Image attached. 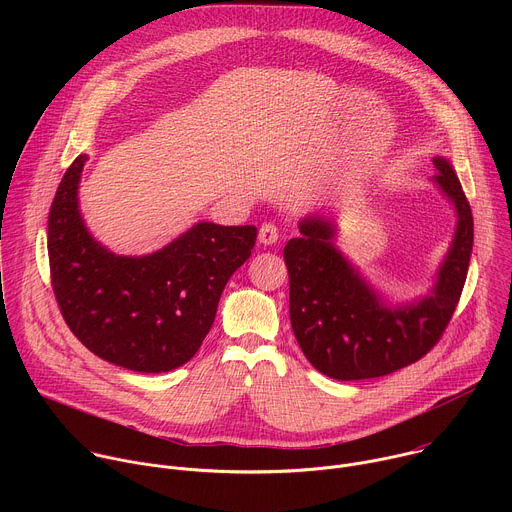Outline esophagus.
I'll return each mask as SVG.
<instances>
[{
	"mask_svg": "<svg viewBox=\"0 0 512 512\" xmlns=\"http://www.w3.org/2000/svg\"><path fill=\"white\" fill-rule=\"evenodd\" d=\"M277 239H279V229H277L273 223L261 225V229H259V241H261L263 245H273V243H277Z\"/></svg>",
	"mask_w": 512,
	"mask_h": 512,
	"instance_id": "1",
	"label": "esophagus"
}]
</instances>
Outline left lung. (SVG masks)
<instances>
[{"label": "left lung", "instance_id": "1", "mask_svg": "<svg viewBox=\"0 0 512 512\" xmlns=\"http://www.w3.org/2000/svg\"><path fill=\"white\" fill-rule=\"evenodd\" d=\"M433 182L454 202L458 225L431 296L391 308L332 245L334 227L304 218L302 237L289 239V320L296 340L322 375L360 381L391 375L423 358L442 338L460 302L474 243V221L462 184L444 158Z\"/></svg>", "mask_w": 512, "mask_h": 512}]
</instances>
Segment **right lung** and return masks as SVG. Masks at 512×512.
Returning <instances> with one entry per match:
<instances>
[{"mask_svg": "<svg viewBox=\"0 0 512 512\" xmlns=\"http://www.w3.org/2000/svg\"><path fill=\"white\" fill-rule=\"evenodd\" d=\"M85 162L79 156L64 172L48 214L50 279L60 314L93 354L117 367L178 369L206 338L257 229L198 223L152 255H115L89 235L79 212Z\"/></svg>", "mask_w": 512, "mask_h": 512, "instance_id": "obj_1", "label": "right lung"}]
</instances>
